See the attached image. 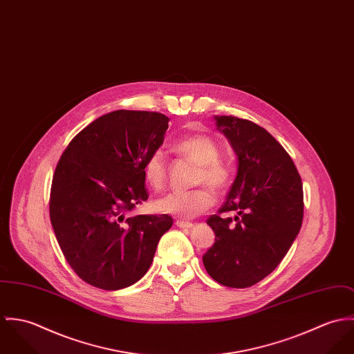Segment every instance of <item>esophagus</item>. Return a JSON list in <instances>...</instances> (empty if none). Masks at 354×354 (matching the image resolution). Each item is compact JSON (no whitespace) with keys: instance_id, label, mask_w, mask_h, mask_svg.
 <instances>
[{"instance_id":"1","label":"esophagus","mask_w":354,"mask_h":354,"mask_svg":"<svg viewBox=\"0 0 354 354\" xmlns=\"http://www.w3.org/2000/svg\"><path fill=\"white\" fill-rule=\"evenodd\" d=\"M176 227H179V228H182V230H190V228H193V227H194V224H193V223H190V221L176 220Z\"/></svg>"}]
</instances>
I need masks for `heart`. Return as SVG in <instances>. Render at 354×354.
Segmentation results:
<instances>
[{
    "instance_id": "obj_1",
    "label": "heart",
    "mask_w": 354,
    "mask_h": 354,
    "mask_svg": "<svg viewBox=\"0 0 354 354\" xmlns=\"http://www.w3.org/2000/svg\"><path fill=\"white\" fill-rule=\"evenodd\" d=\"M174 149L198 165L194 178L199 186L192 192H175L162 196L156 202L160 213L178 218H193L210 209L214 203V193L228 189L234 180V167L227 160L218 158L220 147L217 141L205 133L182 137L174 144ZM145 182L155 190L162 187L167 178L165 158L161 151L152 152L144 164ZM209 184L208 187L205 185Z\"/></svg>"
}]
</instances>
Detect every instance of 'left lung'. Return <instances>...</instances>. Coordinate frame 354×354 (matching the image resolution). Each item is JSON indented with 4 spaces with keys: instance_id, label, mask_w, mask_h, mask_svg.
Listing matches in <instances>:
<instances>
[{
    "instance_id": "left-lung-1",
    "label": "left lung",
    "mask_w": 354,
    "mask_h": 354,
    "mask_svg": "<svg viewBox=\"0 0 354 354\" xmlns=\"http://www.w3.org/2000/svg\"><path fill=\"white\" fill-rule=\"evenodd\" d=\"M216 120L239 164L224 205L206 220L216 241L202 261L218 283L248 288L274 270L299 234L303 183L293 160L268 130L232 115Z\"/></svg>"
}]
</instances>
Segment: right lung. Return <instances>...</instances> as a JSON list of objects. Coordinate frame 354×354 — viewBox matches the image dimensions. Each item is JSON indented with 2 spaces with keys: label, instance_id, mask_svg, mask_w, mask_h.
Here are the masks:
<instances>
[{
  "label": "right lung",
  "instance_id": "obj_1",
  "mask_svg": "<svg viewBox=\"0 0 354 354\" xmlns=\"http://www.w3.org/2000/svg\"><path fill=\"white\" fill-rule=\"evenodd\" d=\"M168 120L152 111L106 114L80 131L55 167L50 221L65 259L92 286L137 282L172 227L168 214L124 216L149 196L144 164L162 144Z\"/></svg>",
  "mask_w": 354,
  "mask_h": 354
}]
</instances>
